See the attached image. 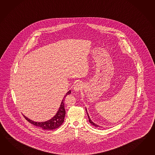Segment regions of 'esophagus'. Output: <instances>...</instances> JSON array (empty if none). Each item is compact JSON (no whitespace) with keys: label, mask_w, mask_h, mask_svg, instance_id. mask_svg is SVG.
<instances>
[{"label":"esophagus","mask_w":155,"mask_h":155,"mask_svg":"<svg viewBox=\"0 0 155 155\" xmlns=\"http://www.w3.org/2000/svg\"><path fill=\"white\" fill-rule=\"evenodd\" d=\"M82 83H81V82L77 83H76V85L74 87V90L77 92H79L80 90H82Z\"/></svg>","instance_id":"34e87169"}]
</instances>
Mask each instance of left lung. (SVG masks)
<instances>
[{
    "instance_id": "8db88e82",
    "label": "left lung",
    "mask_w": 155,
    "mask_h": 155,
    "mask_svg": "<svg viewBox=\"0 0 155 155\" xmlns=\"http://www.w3.org/2000/svg\"><path fill=\"white\" fill-rule=\"evenodd\" d=\"M86 112H87V116H88V119H89V122H90V124H93V126H94L95 127H99V126L98 125H97L96 124H94V123H93V122L92 121V120H91V118H90V116H89V115H88V114L87 113V109L86 108Z\"/></svg>"
}]
</instances>
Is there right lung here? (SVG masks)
Segmentation results:
<instances>
[{"instance_id": "1", "label": "right lung", "mask_w": 155, "mask_h": 155, "mask_svg": "<svg viewBox=\"0 0 155 155\" xmlns=\"http://www.w3.org/2000/svg\"><path fill=\"white\" fill-rule=\"evenodd\" d=\"M71 93V91H69L67 93H66L63 99L62 100V102L60 105L58 112H57L55 116L51 119H50L49 120H47L45 122H35L33 120H31L30 119L25 117L24 115L23 116L26 119V120H27L31 124L35 125L37 127L41 128L45 130H53L56 129L59 127H60L64 122V119L65 115V110L64 108V100H65L64 99L65 97Z\"/></svg>"}]
</instances>
